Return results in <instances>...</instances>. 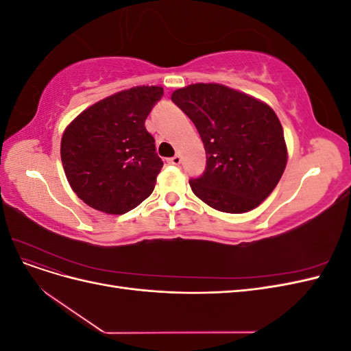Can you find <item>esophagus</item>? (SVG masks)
I'll use <instances>...</instances> for the list:
<instances>
[{"label": "esophagus", "mask_w": 351, "mask_h": 351, "mask_svg": "<svg viewBox=\"0 0 351 351\" xmlns=\"http://www.w3.org/2000/svg\"><path fill=\"white\" fill-rule=\"evenodd\" d=\"M167 161H168V164H171V165H178L180 162H182V156L174 155L173 158H168Z\"/></svg>", "instance_id": "34e87169"}]
</instances>
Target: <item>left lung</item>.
I'll list each match as a JSON object with an SVG mask.
<instances>
[{"instance_id": "left-lung-1", "label": "left lung", "mask_w": 351, "mask_h": 351, "mask_svg": "<svg viewBox=\"0 0 351 351\" xmlns=\"http://www.w3.org/2000/svg\"><path fill=\"white\" fill-rule=\"evenodd\" d=\"M206 152L205 171L189 183L206 205L228 214L252 210L278 184L287 164L282 125L271 107L217 83L173 92Z\"/></svg>"}]
</instances>
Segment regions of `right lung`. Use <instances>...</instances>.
<instances>
[{
	"label": "right lung",
	"instance_id": "obj_1",
	"mask_svg": "<svg viewBox=\"0 0 351 351\" xmlns=\"http://www.w3.org/2000/svg\"><path fill=\"white\" fill-rule=\"evenodd\" d=\"M162 95L159 86L119 92L93 104L67 127L61 162L84 204L121 215L154 192L164 162L145 120Z\"/></svg>",
	"mask_w": 351,
	"mask_h": 351
}]
</instances>
